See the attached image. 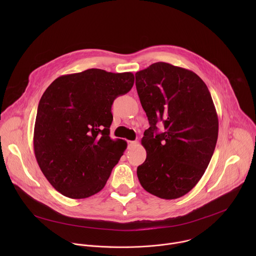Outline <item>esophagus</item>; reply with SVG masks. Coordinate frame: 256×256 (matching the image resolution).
<instances>
[{
	"label": "esophagus",
	"mask_w": 256,
	"mask_h": 256,
	"mask_svg": "<svg viewBox=\"0 0 256 256\" xmlns=\"http://www.w3.org/2000/svg\"><path fill=\"white\" fill-rule=\"evenodd\" d=\"M128 147H136V146L138 144V140H128Z\"/></svg>",
	"instance_id": "obj_1"
}]
</instances>
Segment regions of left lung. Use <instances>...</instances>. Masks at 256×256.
Returning <instances> with one entry per match:
<instances>
[{
	"mask_svg": "<svg viewBox=\"0 0 256 256\" xmlns=\"http://www.w3.org/2000/svg\"><path fill=\"white\" fill-rule=\"evenodd\" d=\"M136 87L150 124L142 138L147 158L136 169L140 184L160 198L184 196L216 148L218 120L210 93L196 72L162 62L136 72Z\"/></svg>",
	"mask_w": 256,
	"mask_h": 256,
	"instance_id": "8db88e82",
	"label": "left lung"
}]
</instances>
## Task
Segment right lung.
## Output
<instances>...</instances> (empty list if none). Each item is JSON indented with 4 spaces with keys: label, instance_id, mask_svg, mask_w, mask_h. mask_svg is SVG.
Segmentation results:
<instances>
[{
    "label": "right lung",
    "instance_id": "right-lung-1",
    "mask_svg": "<svg viewBox=\"0 0 256 256\" xmlns=\"http://www.w3.org/2000/svg\"><path fill=\"white\" fill-rule=\"evenodd\" d=\"M134 82L130 72L89 68L58 77L44 93L34 126V154L62 196L86 198L105 186L126 149V140L109 136L112 105Z\"/></svg>",
    "mask_w": 256,
    "mask_h": 256
}]
</instances>
